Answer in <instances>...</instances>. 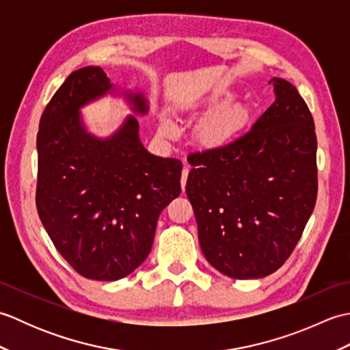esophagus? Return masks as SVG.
I'll use <instances>...</instances> for the list:
<instances>
[{
  "mask_svg": "<svg viewBox=\"0 0 350 350\" xmlns=\"http://www.w3.org/2000/svg\"><path fill=\"white\" fill-rule=\"evenodd\" d=\"M188 173H189V167L185 163L183 171H182V179H180V185H182V189H185V185H187V179H188Z\"/></svg>",
  "mask_w": 350,
  "mask_h": 350,
  "instance_id": "1",
  "label": "esophagus"
}]
</instances>
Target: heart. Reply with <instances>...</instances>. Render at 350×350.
I'll return each instance as SVG.
<instances>
[{"label":"heart","instance_id":"obj_1","mask_svg":"<svg viewBox=\"0 0 350 350\" xmlns=\"http://www.w3.org/2000/svg\"><path fill=\"white\" fill-rule=\"evenodd\" d=\"M232 98V93L217 92L206 100L207 107L215 108L198 129L200 139L206 146L224 144L234 133L239 132L247 122V108L242 103H228ZM162 123L163 126L167 124L165 120Z\"/></svg>","mask_w":350,"mask_h":350}]
</instances>
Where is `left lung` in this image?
<instances>
[{
	"label": "left lung",
	"instance_id": "8db88e82",
	"mask_svg": "<svg viewBox=\"0 0 350 350\" xmlns=\"http://www.w3.org/2000/svg\"><path fill=\"white\" fill-rule=\"evenodd\" d=\"M269 84L275 102L247 132L188 158L200 247L215 269L236 280L263 278L284 265L317 197L313 116L293 84Z\"/></svg>",
	"mask_w": 350,
	"mask_h": 350
}]
</instances>
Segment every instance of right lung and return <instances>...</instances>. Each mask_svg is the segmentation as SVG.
Listing matches in <instances>:
<instances>
[{"instance_id":"right-lung-1","label":"right lung","mask_w":350,"mask_h":350,"mask_svg":"<svg viewBox=\"0 0 350 350\" xmlns=\"http://www.w3.org/2000/svg\"><path fill=\"white\" fill-rule=\"evenodd\" d=\"M113 90L100 68L72 72L44 108L37 133L36 206L51 241L88 280L132 273L152 250L161 212L180 194L182 162L148 153L133 116L108 138L87 132L79 109ZM137 114L141 93H126Z\"/></svg>"}]
</instances>
